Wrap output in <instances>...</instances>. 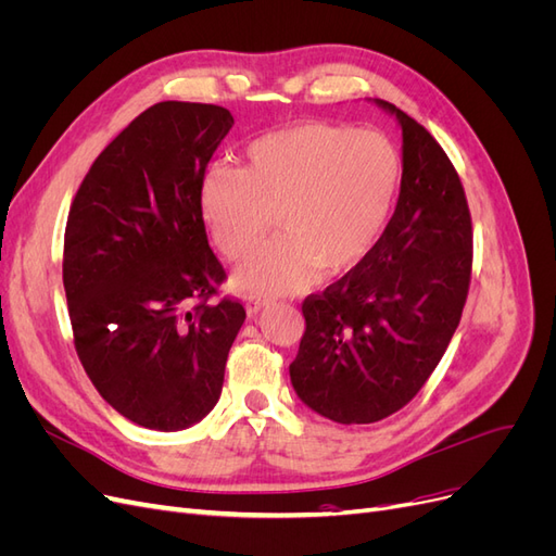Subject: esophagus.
<instances>
[{
	"label": "esophagus",
	"mask_w": 556,
	"mask_h": 556,
	"mask_svg": "<svg viewBox=\"0 0 556 556\" xmlns=\"http://www.w3.org/2000/svg\"><path fill=\"white\" fill-rule=\"evenodd\" d=\"M266 306H268V301H264V299H252V296H250V299L245 301V311H248L250 317H255V315H257L260 311H264Z\"/></svg>",
	"instance_id": "1"
}]
</instances>
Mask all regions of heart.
<instances>
[{"label":"heart","mask_w":556,"mask_h":556,"mask_svg":"<svg viewBox=\"0 0 556 556\" xmlns=\"http://www.w3.org/2000/svg\"><path fill=\"white\" fill-rule=\"evenodd\" d=\"M245 169L213 166L201 180V215L229 260L250 255L271 231L282 237L245 260L233 288L255 299L304 290L315 271L362 262L390 220L401 160L380 131L301 123L248 146Z\"/></svg>","instance_id":"1"}]
</instances>
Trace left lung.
Segmentation results:
<instances>
[{
    "label": "left lung",
    "mask_w": 556,
    "mask_h": 556,
    "mask_svg": "<svg viewBox=\"0 0 556 556\" xmlns=\"http://www.w3.org/2000/svg\"><path fill=\"white\" fill-rule=\"evenodd\" d=\"M401 127V190L371 252L304 301L290 364L296 396L339 425H371L422 390L459 327L473 231L462 180L431 134L384 99Z\"/></svg>",
    "instance_id": "1"
}]
</instances>
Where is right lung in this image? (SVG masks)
Returning a JSON list of instances; mask_svg holds the SVG:
<instances>
[{
	"mask_svg": "<svg viewBox=\"0 0 556 556\" xmlns=\"http://www.w3.org/2000/svg\"><path fill=\"white\" fill-rule=\"evenodd\" d=\"M231 125L223 106H150L94 160L66 220L78 359L109 406L146 429H188L215 408L245 319L237 301L206 304L225 268L199 204Z\"/></svg>",
	"mask_w": 556,
	"mask_h": 556,
	"instance_id": "obj_1",
	"label": "right lung"
}]
</instances>
